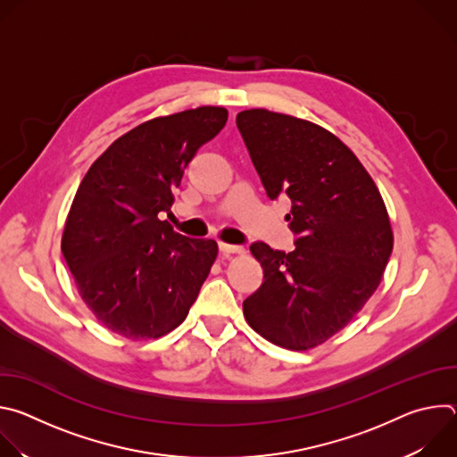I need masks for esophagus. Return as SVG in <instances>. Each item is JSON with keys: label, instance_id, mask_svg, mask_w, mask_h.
<instances>
[{"label": "esophagus", "instance_id": "1", "mask_svg": "<svg viewBox=\"0 0 457 457\" xmlns=\"http://www.w3.org/2000/svg\"><path fill=\"white\" fill-rule=\"evenodd\" d=\"M219 249L224 253V254H229V253H238L242 254L245 249L242 245H233V244H226V242H219Z\"/></svg>", "mask_w": 457, "mask_h": 457}]
</instances>
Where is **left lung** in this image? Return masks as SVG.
I'll return each mask as SVG.
<instances>
[{"instance_id": "1", "label": "left lung", "mask_w": 457, "mask_h": 457, "mask_svg": "<svg viewBox=\"0 0 457 457\" xmlns=\"http://www.w3.org/2000/svg\"><path fill=\"white\" fill-rule=\"evenodd\" d=\"M237 128L271 201L286 193L291 253L253 242L264 282L244 300L251 328L275 345L307 351L353 320L393 253L381 195L356 155L321 126L264 108Z\"/></svg>"}]
</instances>
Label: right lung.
Listing matches in <instances>:
<instances>
[{"mask_svg": "<svg viewBox=\"0 0 457 457\" xmlns=\"http://www.w3.org/2000/svg\"><path fill=\"white\" fill-rule=\"evenodd\" d=\"M226 120L220 106L146 120L112 143L81 180L61 251L81 298L110 331L132 340L164 337L197 300L217 242L175 233L159 215Z\"/></svg>", "mask_w": 457, "mask_h": 457, "instance_id": "1", "label": "right lung"}]
</instances>
